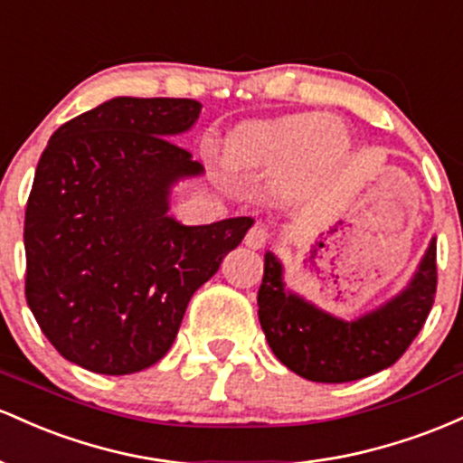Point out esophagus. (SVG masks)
Here are the masks:
<instances>
[{
  "label": "esophagus",
  "mask_w": 463,
  "mask_h": 463,
  "mask_svg": "<svg viewBox=\"0 0 463 463\" xmlns=\"http://www.w3.org/2000/svg\"><path fill=\"white\" fill-rule=\"evenodd\" d=\"M267 242H269V232L264 230L262 225H253L251 230L247 232L245 245L249 249H262L264 245H267Z\"/></svg>",
  "instance_id": "1"
}]
</instances>
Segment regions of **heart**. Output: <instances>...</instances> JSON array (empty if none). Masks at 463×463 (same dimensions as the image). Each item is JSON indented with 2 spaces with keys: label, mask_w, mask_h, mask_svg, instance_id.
<instances>
[{
  "label": "heart",
  "mask_w": 463,
  "mask_h": 463,
  "mask_svg": "<svg viewBox=\"0 0 463 463\" xmlns=\"http://www.w3.org/2000/svg\"><path fill=\"white\" fill-rule=\"evenodd\" d=\"M345 133L313 113L245 122L227 139L225 159L242 173L282 175L290 190L304 188L308 175L339 159Z\"/></svg>",
  "instance_id": "b5f03b06"
}]
</instances>
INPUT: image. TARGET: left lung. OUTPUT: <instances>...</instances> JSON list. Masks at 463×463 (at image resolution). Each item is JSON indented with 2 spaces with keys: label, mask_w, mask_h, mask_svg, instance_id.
I'll list each match as a JSON object with an SVG mask.
<instances>
[{
  "label": "left lung",
  "mask_w": 463,
  "mask_h": 463,
  "mask_svg": "<svg viewBox=\"0 0 463 463\" xmlns=\"http://www.w3.org/2000/svg\"><path fill=\"white\" fill-rule=\"evenodd\" d=\"M435 238L411 282L376 310L345 321L284 284L278 256L264 253L258 317L279 363L313 383H350L387 370L422 330L438 288Z\"/></svg>",
  "instance_id": "1"
}]
</instances>
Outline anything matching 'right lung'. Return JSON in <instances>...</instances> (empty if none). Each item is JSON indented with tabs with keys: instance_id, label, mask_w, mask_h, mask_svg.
I'll return each mask as SVG.
<instances>
[{
	"instance_id": "add662e5",
	"label": "right lung",
	"mask_w": 463,
	"mask_h": 463,
	"mask_svg": "<svg viewBox=\"0 0 463 463\" xmlns=\"http://www.w3.org/2000/svg\"><path fill=\"white\" fill-rule=\"evenodd\" d=\"M201 102L111 98L50 137L25 207V299L67 361L107 376L142 372L173 345L194 290L253 218L181 225L170 192L203 165L170 137Z\"/></svg>"
}]
</instances>
